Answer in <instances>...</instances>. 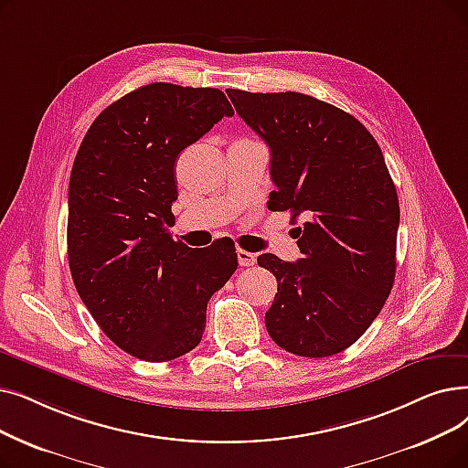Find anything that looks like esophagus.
Segmentation results:
<instances>
[{
  "label": "esophagus",
  "mask_w": 468,
  "mask_h": 468,
  "mask_svg": "<svg viewBox=\"0 0 468 468\" xmlns=\"http://www.w3.org/2000/svg\"><path fill=\"white\" fill-rule=\"evenodd\" d=\"M237 260H239V263H240L242 268H249V266H254V263H256V254L239 249L237 250Z\"/></svg>",
  "instance_id": "esophagus-1"
}]
</instances>
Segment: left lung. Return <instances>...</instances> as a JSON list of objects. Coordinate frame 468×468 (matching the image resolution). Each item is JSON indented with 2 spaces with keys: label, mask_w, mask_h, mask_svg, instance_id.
Returning <instances> with one entry per match:
<instances>
[{
  "label": "left lung",
  "mask_w": 468,
  "mask_h": 468,
  "mask_svg": "<svg viewBox=\"0 0 468 468\" xmlns=\"http://www.w3.org/2000/svg\"><path fill=\"white\" fill-rule=\"evenodd\" d=\"M228 95L270 147L268 208L303 218L298 261L258 256L277 279L268 333L291 354L335 356L371 327L396 277L399 202L382 151L357 118L315 97Z\"/></svg>",
  "instance_id": "1"
}]
</instances>
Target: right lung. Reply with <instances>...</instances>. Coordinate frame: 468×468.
Returning a JSON list of instances; mask_svg holds the SVG:
<instances>
[{
    "label": "right lung",
    "instance_id": "obj_1",
    "mask_svg": "<svg viewBox=\"0 0 468 468\" xmlns=\"http://www.w3.org/2000/svg\"><path fill=\"white\" fill-rule=\"evenodd\" d=\"M233 116L216 88L154 82L90 126L69 186V266L76 291L118 348L170 361L191 352L207 306L237 270L235 245L193 250L170 237L177 154Z\"/></svg>",
    "mask_w": 468,
    "mask_h": 468
}]
</instances>
